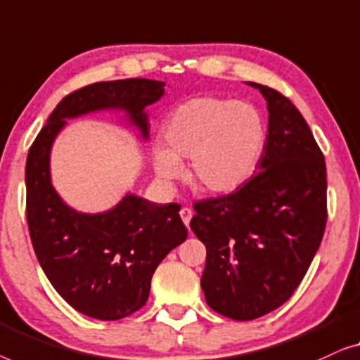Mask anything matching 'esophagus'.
<instances>
[{
  "instance_id": "obj_1",
  "label": "esophagus",
  "mask_w": 360,
  "mask_h": 360,
  "mask_svg": "<svg viewBox=\"0 0 360 360\" xmlns=\"http://www.w3.org/2000/svg\"><path fill=\"white\" fill-rule=\"evenodd\" d=\"M179 215H181L182 221H184V225L187 226V229H189V224H191V219H192V210L189 209V207H182Z\"/></svg>"
}]
</instances>
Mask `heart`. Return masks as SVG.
I'll return each instance as SVG.
<instances>
[{
    "label": "heart",
    "instance_id": "heart-1",
    "mask_svg": "<svg viewBox=\"0 0 360 360\" xmlns=\"http://www.w3.org/2000/svg\"><path fill=\"white\" fill-rule=\"evenodd\" d=\"M165 148L151 151L156 178L173 186L189 161V179L202 192L226 195L245 186L266 143L261 115L252 105L233 101L192 99L174 110L163 129Z\"/></svg>",
    "mask_w": 360,
    "mask_h": 360
}]
</instances>
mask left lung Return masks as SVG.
Listing matches in <instances>:
<instances>
[{"instance_id":"1","label":"left lung","mask_w":360,"mask_h":360,"mask_svg":"<svg viewBox=\"0 0 360 360\" xmlns=\"http://www.w3.org/2000/svg\"><path fill=\"white\" fill-rule=\"evenodd\" d=\"M267 135L256 174L229 195L194 205L191 229L207 248L200 287L231 320L264 316L300 285L326 226V165L298 109L257 83Z\"/></svg>"}]
</instances>
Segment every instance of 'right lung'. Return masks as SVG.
<instances>
[{
  "label": "right lung",
  "instance_id": "add662e5",
  "mask_svg": "<svg viewBox=\"0 0 360 360\" xmlns=\"http://www.w3.org/2000/svg\"><path fill=\"white\" fill-rule=\"evenodd\" d=\"M165 81L129 78L84 86L60 101L30 146L26 163L27 225L39 264L68 305L89 318L114 321L148 300L151 277L187 238L179 204L125 194L112 209L84 214L65 204L50 176L53 141L67 119L120 110L148 140L146 105L165 96Z\"/></svg>",
  "mask_w": 360,
  "mask_h": 360
}]
</instances>
